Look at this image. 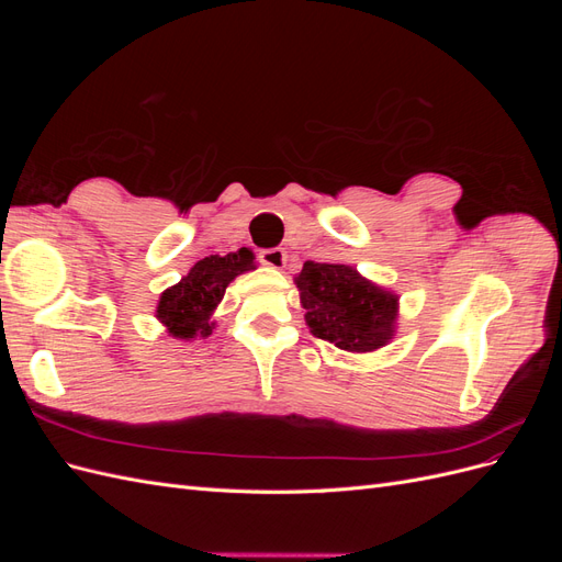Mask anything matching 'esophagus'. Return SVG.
<instances>
[{
    "label": "esophagus",
    "mask_w": 562,
    "mask_h": 562,
    "mask_svg": "<svg viewBox=\"0 0 562 562\" xmlns=\"http://www.w3.org/2000/svg\"><path fill=\"white\" fill-rule=\"evenodd\" d=\"M258 258H260V262L267 265V267L283 269V267H285V260H288V255H285L283 248H265V250L258 252Z\"/></svg>",
    "instance_id": "obj_1"
}]
</instances>
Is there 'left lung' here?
I'll use <instances>...</instances> for the list:
<instances>
[{
  "label": "left lung",
  "instance_id": "1",
  "mask_svg": "<svg viewBox=\"0 0 562 562\" xmlns=\"http://www.w3.org/2000/svg\"><path fill=\"white\" fill-rule=\"evenodd\" d=\"M312 333L347 351H375L394 335L398 297L347 265L307 260L295 279Z\"/></svg>",
  "mask_w": 562,
  "mask_h": 562
}]
</instances>
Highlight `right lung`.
I'll return each mask as SVG.
<instances>
[{
  "instance_id": "add662e5",
  "label": "right lung",
  "mask_w": 562,
  "mask_h": 562,
  "mask_svg": "<svg viewBox=\"0 0 562 562\" xmlns=\"http://www.w3.org/2000/svg\"><path fill=\"white\" fill-rule=\"evenodd\" d=\"M252 260L255 255L248 248L227 252L223 258L209 255V258L199 260L180 283L161 293L157 318L168 328V333L180 339L211 335L213 323L209 318L213 310L223 300L234 277L255 269Z\"/></svg>"
}]
</instances>
